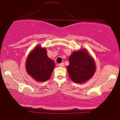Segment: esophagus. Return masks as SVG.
<instances>
[{
	"label": "esophagus",
	"instance_id": "34e87169",
	"mask_svg": "<svg viewBox=\"0 0 120 120\" xmlns=\"http://www.w3.org/2000/svg\"><path fill=\"white\" fill-rule=\"evenodd\" d=\"M58 66H59V67H64V63H61L59 64H58Z\"/></svg>",
	"mask_w": 120,
	"mask_h": 120
}]
</instances>
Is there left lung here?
<instances>
[{
    "label": "left lung",
    "instance_id": "obj_1",
    "mask_svg": "<svg viewBox=\"0 0 120 120\" xmlns=\"http://www.w3.org/2000/svg\"><path fill=\"white\" fill-rule=\"evenodd\" d=\"M67 67L70 78L75 83H83L93 76L95 71V64L86 50L73 52L69 57Z\"/></svg>",
    "mask_w": 120,
    "mask_h": 120
}]
</instances>
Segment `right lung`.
<instances>
[{
  "instance_id": "1",
  "label": "right lung",
  "mask_w": 120,
  "mask_h": 120,
  "mask_svg": "<svg viewBox=\"0 0 120 120\" xmlns=\"http://www.w3.org/2000/svg\"><path fill=\"white\" fill-rule=\"evenodd\" d=\"M54 66V62L47 56L45 49L40 46L34 49L26 60L28 73L38 82H44L50 79Z\"/></svg>"
}]
</instances>
